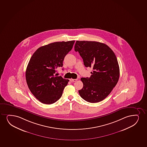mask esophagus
I'll list each match as a JSON object with an SVG mask.
<instances>
[{"label": "esophagus", "instance_id": "obj_1", "mask_svg": "<svg viewBox=\"0 0 147 147\" xmlns=\"http://www.w3.org/2000/svg\"><path fill=\"white\" fill-rule=\"evenodd\" d=\"M77 80H78L77 79H73V78H71V79H69V81L71 82H76Z\"/></svg>", "mask_w": 147, "mask_h": 147}]
</instances>
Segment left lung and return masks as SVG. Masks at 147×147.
<instances>
[{
  "label": "left lung",
  "instance_id": "8db88e82",
  "mask_svg": "<svg viewBox=\"0 0 147 147\" xmlns=\"http://www.w3.org/2000/svg\"><path fill=\"white\" fill-rule=\"evenodd\" d=\"M74 50L79 53L85 67L93 69L90 78H81L84 86L78 90L80 96L90 103L103 100L119 80L120 69L115 55L107 45L95 41H77Z\"/></svg>",
  "mask_w": 147,
  "mask_h": 147
}]
</instances>
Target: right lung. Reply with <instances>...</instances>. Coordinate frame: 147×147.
<instances>
[{"mask_svg":"<svg viewBox=\"0 0 147 147\" xmlns=\"http://www.w3.org/2000/svg\"><path fill=\"white\" fill-rule=\"evenodd\" d=\"M74 42H57L41 47L30 59L26 82L31 93L44 104H53L61 97L69 80L57 76L56 69L63 67L64 58Z\"/></svg>","mask_w":147,"mask_h":147,"instance_id":"right-lung-1","label":"right lung"}]
</instances>
